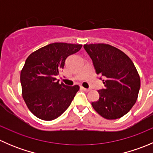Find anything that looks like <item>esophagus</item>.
Masks as SVG:
<instances>
[{
	"label": "esophagus",
	"instance_id": "34e87169",
	"mask_svg": "<svg viewBox=\"0 0 153 153\" xmlns=\"http://www.w3.org/2000/svg\"><path fill=\"white\" fill-rule=\"evenodd\" d=\"M81 89H82V90L85 91V92H89V91H90V89H86V88L83 87V86H81Z\"/></svg>",
	"mask_w": 153,
	"mask_h": 153
}]
</instances>
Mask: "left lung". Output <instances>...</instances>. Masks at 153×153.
<instances>
[{"label":"left lung","mask_w":153,"mask_h":153,"mask_svg":"<svg viewBox=\"0 0 153 153\" xmlns=\"http://www.w3.org/2000/svg\"><path fill=\"white\" fill-rule=\"evenodd\" d=\"M96 73L104 77V88L92 107L103 118L118 119L126 115L138 98L141 80L132 60L120 49L106 44L84 45Z\"/></svg>","instance_id":"1"}]
</instances>
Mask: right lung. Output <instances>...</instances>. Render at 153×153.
Returning a JSON list of instances; mask_svg holds the SVG:
<instances>
[{"label": "right lung", "instance_id": "add662e5", "mask_svg": "<svg viewBox=\"0 0 153 153\" xmlns=\"http://www.w3.org/2000/svg\"><path fill=\"white\" fill-rule=\"evenodd\" d=\"M81 44L53 43L29 55L21 72L22 96L37 118L52 121L70 105L79 86H67L57 81L69 55L78 52Z\"/></svg>", "mask_w": 153, "mask_h": 153}]
</instances>
